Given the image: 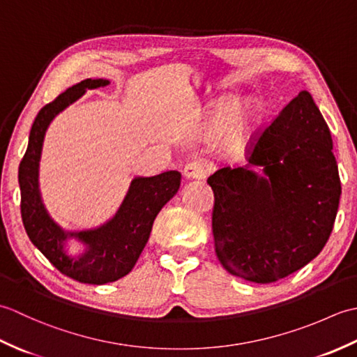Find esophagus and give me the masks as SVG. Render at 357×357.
<instances>
[{"mask_svg":"<svg viewBox=\"0 0 357 357\" xmlns=\"http://www.w3.org/2000/svg\"><path fill=\"white\" fill-rule=\"evenodd\" d=\"M208 173H210L208 164L201 161V159H195V161L188 162L184 167V176L187 179H204Z\"/></svg>","mask_w":357,"mask_h":357,"instance_id":"1","label":"esophagus"}]
</instances>
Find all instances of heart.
<instances>
[{"mask_svg": "<svg viewBox=\"0 0 357 357\" xmlns=\"http://www.w3.org/2000/svg\"><path fill=\"white\" fill-rule=\"evenodd\" d=\"M239 100L222 102L215 112L208 126V133L211 135L224 132L225 146L230 151H239L245 147L250 132L262 116L259 102H248L242 112H239Z\"/></svg>", "mask_w": 357, "mask_h": 357, "instance_id": "obj_1", "label": "heart"}]
</instances>
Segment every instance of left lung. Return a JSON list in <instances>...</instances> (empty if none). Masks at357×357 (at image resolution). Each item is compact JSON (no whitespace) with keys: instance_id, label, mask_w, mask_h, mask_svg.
I'll use <instances>...</instances> for the list:
<instances>
[{"instance_id":"obj_1","label":"left lung","mask_w":357,"mask_h":357,"mask_svg":"<svg viewBox=\"0 0 357 357\" xmlns=\"http://www.w3.org/2000/svg\"><path fill=\"white\" fill-rule=\"evenodd\" d=\"M250 147L245 167H224L207 179L215 193L211 229L230 275L270 284L322 252L342 190L330 128L307 90Z\"/></svg>"}]
</instances>
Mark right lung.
Segmentation results:
<instances>
[{"label":"right lung","mask_w":357,"mask_h":357,"mask_svg":"<svg viewBox=\"0 0 357 357\" xmlns=\"http://www.w3.org/2000/svg\"><path fill=\"white\" fill-rule=\"evenodd\" d=\"M107 84V79L87 78L44 105L33 121L29 146L18 170L21 218L29 239L63 275L93 285L115 282L132 271L147 244L156 215L176 195L181 185V173L176 170L150 178L136 176L116 215L92 230L66 231L49 216L38 183L45 130L52 119L84 95L86 90ZM70 237L85 245L77 257L65 250Z\"/></svg>","instance_id":"right-lung-1"}]
</instances>
